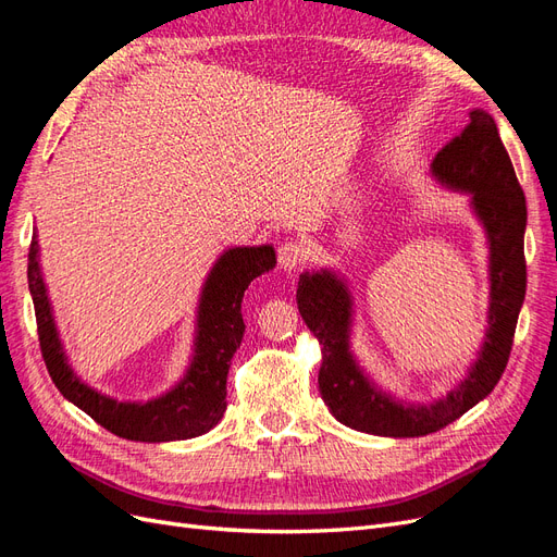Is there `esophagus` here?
<instances>
[{"mask_svg":"<svg viewBox=\"0 0 557 557\" xmlns=\"http://www.w3.org/2000/svg\"><path fill=\"white\" fill-rule=\"evenodd\" d=\"M307 252L309 250L301 246L299 242H293V239L290 242H283L278 246V264H281V269H288V272H293V269L305 264V260L309 258Z\"/></svg>","mask_w":557,"mask_h":557,"instance_id":"obj_1","label":"esophagus"}]
</instances>
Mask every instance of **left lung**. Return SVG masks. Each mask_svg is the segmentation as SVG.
Here are the masks:
<instances>
[{
	"label": "left lung",
	"instance_id": "1",
	"mask_svg": "<svg viewBox=\"0 0 557 557\" xmlns=\"http://www.w3.org/2000/svg\"><path fill=\"white\" fill-rule=\"evenodd\" d=\"M442 183L471 195L491 239V315L481 358L460 387L430 407H404L369 383L348 350L350 297L336 276L301 274L297 309L323 352L318 385L339 423L379 436L440 432L493 393L507 369L518 313L525 299L528 207L493 115L471 111L469 125L432 162Z\"/></svg>",
	"mask_w": 557,
	"mask_h": 557
}]
</instances>
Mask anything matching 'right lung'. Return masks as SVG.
<instances>
[{"mask_svg":"<svg viewBox=\"0 0 557 557\" xmlns=\"http://www.w3.org/2000/svg\"><path fill=\"white\" fill-rule=\"evenodd\" d=\"M39 244L32 237L27 281L35 301L39 346L58 391L95 423L129 442H178L209 432L227 407V372L244 339L242 299L248 283L276 264L272 246L232 248L215 262L199 301L195 358L172 393L146 404L115 401L81 383L66 364L39 272Z\"/></svg>","mask_w":557,"mask_h":557,"instance_id":"obj_1","label":"right lung"}]
</instances>
